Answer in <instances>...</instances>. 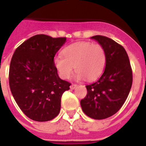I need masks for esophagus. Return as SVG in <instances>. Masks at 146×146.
Returning <instances> with one entry per match:
<instances>
[{
	"mask_svg": "<svg viewBox=\"0 0 146 146\" xmlns=\"http://www.w3.org/2000/svg\"><path fill=\"white\" fill-rule=\"evenodd\" d=\"M77 85H76V84H72V85H71V86H70V88L71 89H74L76 87H77Z\"/></svg>",
	"mask_w": 146,
	"mask_h": 146,
	"instance_id": "34e87169",
	"label": "esophagus"
}]
</instances>
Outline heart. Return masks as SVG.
<instances>
[{
  "label": "heart",
  "instance_id": "1",
  "mask_svg": "<svg viewBox=\"0 0 146 146\" xmlns=\"http://www.w3.org/2000/svg\"><path fill=\"white\" fill-rule=\"evenodd\" d=\"M63 55L54 58V65L63 79L72 75L74 67L77 79L86 78L93 80L102 73L107 55L104 47L99 44L80 42L72 44L63 50Z\"/></svg>",
  "mask_w": 146,
  "mask_h": 146
}]
</instances>
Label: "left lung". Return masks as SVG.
<instances>
[{
  "instance_id": "1",
  "label": "left lung",
  "mask_w": 146,
  "mask_h": 146,
  "mask_svg": "<svg viewBox=\"0 0 146 146\" xmlns=\"http://www.w3.org/2000/svg\"><path fill=\"white\" fill-rule=\"evenodd\" d=\"M105 50L106 65L96 82L86 86L87 95L80 101L82 111L96 120L109 118L121 109L132 85V70L123 46L104 36H94Z\"/></svg>"
}]
</instances>
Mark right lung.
<instances>
[{
	"instance_id": "obj_1",
	"label": "right lung",
	"mask_w": 146,
	"mask_h": 146,
	"mask_svg": "<svg viewBox=\"0 0 146 146\" xmlns=\"http://www.w3.org/2000/svg\"><path fill=\"white\" fill-rule=\"evenodd\" d=\"M66 40L36 35L20 44L11 58V94L22 111L33 121H47L57 116L62 95L71 86L58 77L53 61Z\"/></svg>"
}]
</instances>
